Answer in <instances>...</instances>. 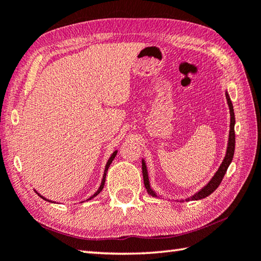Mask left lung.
<instances>
[{
    "instance_id": "8db88e82",
    "label": "left lung",
    "mask_w": 261,
    "mask_h": 261,
    "mask_svg": "<svg viewBox=\"0 0 261 261\" xmlns=\"http://www.w3.org/2000/svg\"><path fill=\"white\" fill-rule=\"evenodd\" d=\"M226 99H227V103H228V108H229V114H230V123H229V135H228V143H227V149H226V154L225 158L222 160V162L220 164V167L218 168L216 173L213 174V177L211 180L207 182L204 187L200 189L197 193L194 194L191 197L186 198V201H197V200H202V198H205L206 196H209L210 194L216 191L219 186L222 178H224L225 173L228 169L229 164L233 161V156H234V150H235V131H234V126H235V114H234V108H233V103H231L230 97L228 92L226 91ZM141 165H143V176H144V184L145 187L148 192L149 195L151 196H158L153 188L150 187V182H149V177H148V170H147V165L145 160H141ZM180 202H184V200H180Z\"/></svg>"
}]
</instances>
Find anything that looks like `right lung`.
Returning a JSON list of instances; mask_svg holds the SVG:
<instances>
[{
  "mask_svg": "<svg viewBox=\"0 0 261 261\" xmlns=\"http://www.w3.org/2000/svg\"><path fill=\"white\" fill-rule=\"evenodd\" d=\"M116 154H117V150H115L114 153H113L112 155H111V158L108 159V161H107V163H106V167H105V170H103V174H102V180H101V184H100V186H99V188H98V191L93 194V195L91 196V197H89L87 201H89V200H92V198H94L96 197L99 193H100L101 191H102V188H103V185H105V180H106V174H107V171H108V168H110V165L112 164V162H113V160L115 159V156H116ZM34 192L37 194V195H39L40 197H42L43 198V200H45V201H48V202H52V201H50V200H48V198H45L44 196H42L40 193H37L35 189H34ZM54 203V202H52Z\"/></svg>",
  "mask_w": 261,
  "mask_h": 261,
  "instance_id": "add662e5",
  "label": "right lung"
}]
</instances>
